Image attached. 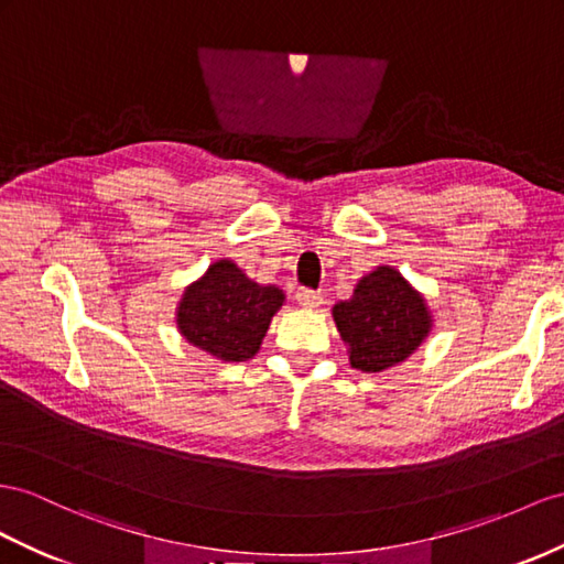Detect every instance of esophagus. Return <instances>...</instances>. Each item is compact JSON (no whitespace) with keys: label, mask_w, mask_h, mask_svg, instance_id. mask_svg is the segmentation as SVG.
I'll list each match as a JSON object with an SVG mask.
<instances>
[{"label":"esophagus","mask_w":564,"mask_h":564,"mask_svg":"<svg viewBox=\"0 0 564 564\" xmlns=\"http://www.w3.org/2000/svg\"><path fill=\"white\" fill-rule=\"evenodd\" d=\"M295 300H297V305L310 307V310L324 305V295L319 291H310V288H300V291L295 293Z\"/></svg>","instance_id":"34e87169"}]
</instances>
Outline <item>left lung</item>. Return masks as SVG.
<instances>
[{"mask_svg": "<svg viewBox=\"0 0 564 564\" xmlns=\"http://www.w3.org/2000/svg\"><path fill=\"white\" fill-rule=\"evenodd\" d=\"M334 322L350 365L377 373L405 362L429 336L433 319L422 293L400 271L379 267L357 283L350 300L338 302Z\"/></svg>", "mask_w": 564, "mask_h": 564, "instance_id": "left-lung-1", "label": "left lung"}]
</instances>
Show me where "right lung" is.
I'll return each mask as SVG.
<instances>
[{
	"label": "right lung",
	"mask_w": 564,
	"mask_h": 564,
	"mask_svg": "<svg viewBox=\"0 0 564 564\" xmlns=\"http://www.w3.org/2000/svg\"><path fill=\"white\" fill-rule=\"evenodd\" d=\"M276 285H259L230 259L214 262L185 288L176 310L181 336L224 362H245L259 352L271 316L283 305Z\"/></svg>",
	"instance_id": "obj_1"
}]
</instances>
